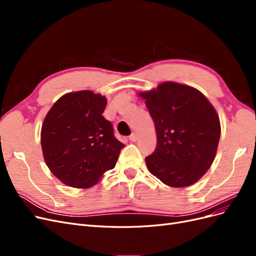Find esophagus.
Segmentation results:
<instances>
[{
    "label": "esophagus",
    "mask_w": 256,
    "mask_h": 256,
    "mask_svg": "<svg viewBox=\"0 0 256 256\" xmlns=\"http://www.w3.org/2000/svg\"><path fill=\"white\" fill-rule=\"evenodd\" d=\"M129 140H130L131 142H136V141L138 140V136H136V134H131V136H129Z\"/></svg>",
    "instance_id": "1"
}]
</instances>
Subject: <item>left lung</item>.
<instances>
[{
	"mask_svg": "<svg viewBox=\"0 0 256 256\" xmlns=\"http://www.w3.org/2000/svg\"><path fill=\"white\" fill-rule=\"evenodd\" d=\"M154 124L157 146L145 158L148 171L170 187H189L216 158L221 134L219 115L198 90L166 81L140 92Z\"/></svg>",
	"mask_w": 256,
	"mask_h": 256,
	"instance_id": "8db88e82",
	"label": "left lung"
}]
</instances>
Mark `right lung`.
Listing matches in <instances>:
<instances>
[{
  "instance_id": "1",
  "label": "right lung",
  "mask_w": 256,
  "mask_h": 256,
  "mask_svg": "<svg viewBox=\"0 0 256 256\" xmlns=\"http://www.w3.org/2000/svg\"><path fill=\"white\" fill-rule=\"evenodd\" d=\"M106 98L90 90L58 98L44 120L40 143L46 164L68 187L88 189L114 168L124 145L102 115Z\"/></svg>"
}]
</instances>
